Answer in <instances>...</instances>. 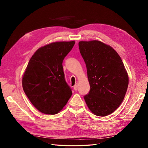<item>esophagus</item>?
I'll return each instance as SVG.
<instances>
[{"label": "esophagus", "instance_id": "obj_1", "mask_svg": "<svg viewBox=\"0 0 148 148\" xmlns=\"http://www.w3.org/2000/svg\"><path fill=\"white\" fill-rule=\"evenodd\" d=\"M78 83H77L76 84L75 86H74V87H73V89H75V91H77V89H78Z\"/></svg>", "mask_w": 148, "mask_h": 148}]
</instances>
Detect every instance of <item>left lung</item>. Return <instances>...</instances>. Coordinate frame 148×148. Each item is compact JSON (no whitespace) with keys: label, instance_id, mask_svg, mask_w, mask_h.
I'll list each match as a JSON object with an SVG mask.
<instances>
[{"label":"left lung","instance_id":"left-lung-1","mask_svg":"<svg viewBox=\"0 0 148 148\" xmlns=\"http://www.w3.org/2000/svg\"><path fill=\"white\" fill-rule=\"evenodd\" d=\"M78 46L90 85L84 101L95 115H108L124 99L128 86L127 71L118 53L109 45L93 40L79 41Z\"/></svg>","mask_w":148,"mask_h":148}]
</instances>
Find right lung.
Segmentation results:
<instances>
[{
    "mask_svg": "<svg viewBox=\"0 0 148 148\" xmlns=\"http://www.w3.org/2000/svg\"><path fill=\"white\" fill-rule=\"evenodd\" d=\"M75 43L54 42L40 47L26 66L22 86L31 104L43 114L59 113L72 95L65 82L62 62Z\"/></svg>",
    "mask_w": 148,
    "mask_h": 148,
    "instance_id": "1",
    "label": "right lung"
}]
</instances>
